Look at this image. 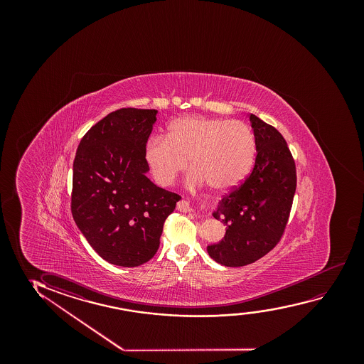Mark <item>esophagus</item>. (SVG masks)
Here are the masks:
<instances>
[{"instance_id": "34e87169", "label": "esophagus", "mask_w": 364, "mask_h": 364, "mask_svg": "<svg viewBox=\"0 0 364 364\" xmlns=\"http://www.w3.org/2000/svg\"><path fill=\"white\" fill-rule=\"evenodd\" d=\"M176 209L180 211H188L189 210V203L186 200H180L178 205H176Z\"/></svg>"}]
</instances>
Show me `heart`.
<instances>
[{
    "mask_svg": "<svg viewBox=\"0 0 364 364\" xmlns=\"http://www.w3.org/2000/svg\"><path fill=\"white\" fill-rule=\"evenodd\" d=\"M256 140L240 120L190 115L171 122L164 136H151L144 148L145 164L156 184L169 186L186 168L190 184L206 183L218 193L235 189L254 165Z\"/></svg>",
    "mask_w": 364,
    "mask_h": 364,
    "instance_id": "b5f03b06",
    "label": "heart"
}]
</instances>
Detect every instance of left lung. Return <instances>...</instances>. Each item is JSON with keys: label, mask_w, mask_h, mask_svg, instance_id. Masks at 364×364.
Returning <instances> with one entry per match:
<instances>
[{"label": "left lung", "mask_w": 364, "mask_h": 364, "mask_svg": "<svg viewBox=\"0 0 364 364\" xmlns=\"http://www.w3.org/2000/svg\"><path fill=\"white\" fill-rule=\"evenodd\" d=\"M250 123L257 151L254 169L213 211L228 229L224 239L208 246V254L228 267L252 264L277 245L297 183L294 158L279 130L254 114Z\"/></svg>", "instance_id": "1"}]
</instances>
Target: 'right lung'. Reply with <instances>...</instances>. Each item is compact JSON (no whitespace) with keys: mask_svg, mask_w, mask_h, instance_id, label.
<instances>
[{"mask_svg":"<svg viewBox=\"0 0 364 364\" xmlns=\"http://www.w3.org/2000/svg\"><path fill=\"white\" fill-rule=\"evenodd\" d=\"M158 110L122 108L93 125L73 163L72 215L102 259L122 267L148 262L181 198L151 183L144 148Z\"/></svg>","mask_w":364,"mask_h":364,"instance_id":"right-lung-1","label":"right lung"}]
</instances>
